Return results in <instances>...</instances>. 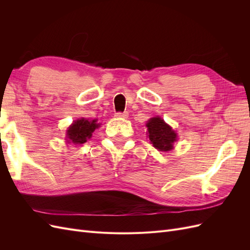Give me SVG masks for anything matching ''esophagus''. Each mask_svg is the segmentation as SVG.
<instances>
[{
	"mask_svg": "<svg viewBox=\"0 0 250 250\" xmlns=\"http://www.w3.org/2000/svg\"><path fill=\"white\" fill-rule=\"evenodd\" d=\"M117 118H120V119H127L128 118V112L127 111H124V112H117L115 115Z\"/></svg>",
	"mask_w": 250,
	"mask_h": 250,
	"instance_id": "esophagus-1",
	"label": "esophagus"
}]
</instances>
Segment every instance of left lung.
<instances>
[{
	"label": "left lung",
	"instance_id": "left-lung-1",
	"mask_svg": "<svg viewBox=\"0 0 250 250\" xmlns=\"http://www.w3.org/2000/svg\"><path fill=\"white\" fill-rule=\"evenodd\" d=\"M147 137L150 143L160 151H170L177 140V133L160 117L151 118L147 124Z\"/></svg>",
	"mask_w": 250,
	"mask_h": 250
}]
</instances>
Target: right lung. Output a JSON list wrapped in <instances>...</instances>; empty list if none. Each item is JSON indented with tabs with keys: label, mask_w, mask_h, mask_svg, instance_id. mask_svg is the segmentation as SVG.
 Instances as JSON below:
<instances>
[{
	"label": "right lung",
	"mask_w": 250,
	"mask_h": 250,
	"mask_svg": "<svg viewBox=\"0 0 250 250\" xmlns=\"http://www.w3.org/2000/svg\"><path fill=\"white\" fill-rule=\"evenodd\" d=\"M100 124L97 123V120H87L81 118L74 121L73 124L66 130V142L74 145H80L92 138L95 129L99 128Z\"/></svg>",
	"instance_id": "obj_1"
}]
</instances>
